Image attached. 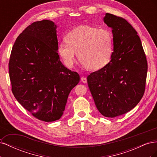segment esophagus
I'll list each match as a JSON object with an SVG mask.
<instances>
[{"label":"esophagus","mask_w":157,"mask_h":157,"mask_svg":"<svg viewBox=\"0 0 157 157\" xmlns=\"http://www.w3.org/2000/svg\"><path fill=\"white\" fill-rule=\"evenodd\" d=\"M81 81L84 83H86L87 82V79H86V77H81Z\"/></svg>","instance_id":"1"}]
</instances>
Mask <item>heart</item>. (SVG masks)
<instances>
[{"mask_svg":"<svg viewBox=\"0 0 157 157\" xmlns=\"http://www.w3.org/2000/svg\"><path fill=\"white\" fill-rule=\"evenodd\" d=\"M60 42L58 52L65 64L73 67L77 58L84 67L96 71L109 62L113 42L111 32L90 25H80L68 32Z\"/></svg>","mask_w":157,"mask_h":157,"instance_id":"heart-1","label":"heart"}]
</instances>
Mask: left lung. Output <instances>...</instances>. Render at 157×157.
<instances>
[{"instance_id":"obj_1","label":"left lung","mask_w":157,"mask_h":157,"mask_svg":"<svg viewBox=\"0 0 157 157\" xmlns=\"http://www.w3.org/2000/svg\"><path fill=\"white\" fill-rule=\"evenodd\" d=\"M104 22L111 27V60L87 77L95 104L102 115L113 118L130 111L145 90L147 61L140 38L125 19L107 13Z\"/></svg>"}]
</instances>
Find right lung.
I'll list each match as a JSON object with an SVG mask.
<instances>
[{
	"label": "right lung",
	"instance_id": "obj_1",
	"mask_svg": "<svg viewBox=\"0 0 157 157\" xmlns=\"http://www.w3.org/2000/svg\"><path fill=\"white\" fill-rule=\"evenodd\" d=\"M58 46L54 22L35 21L17 36L8 63L14 97L44 122L59 119L70 92L80 81L79 75L61 62Z\"/></svg>",
	"mask_w": 157,
	"mask_h": 157
}]
</instances>
